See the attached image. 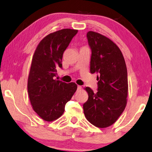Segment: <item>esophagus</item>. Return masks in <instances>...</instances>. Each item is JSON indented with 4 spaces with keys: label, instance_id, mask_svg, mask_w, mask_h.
Returning a JSON list of instances; mask_svg holds the SVG:
<instances>
[{
    "label": "esophagus",
    "instance_id": "esophagus-1",
    "mask_svg": "<svg viewBox=\"0 0 152 152\" xmlns=\"http://www.w3.org/2000/svg\"><path fill=\"white\" fill-rule=\"evenodd\" d=\"M81 88H82V87L78 85V86H77V89H78V90H81Z\"/></svg>",
    "mask_w": 152,
    "mask_h": 152
}]
</instances>
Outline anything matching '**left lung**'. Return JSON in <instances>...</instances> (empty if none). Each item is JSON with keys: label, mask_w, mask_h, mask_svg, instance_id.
Segmentation results:
<instances>
[{"label": "left lung", "mask_w": 152, "mask_h": 152, "mask_svg": "<svg viewBox=\"0 0 152 152\" xmlns=\"http://www.w3.org/2000/svg\"><path fill=\"white\" fill-rule=\"evenodd\" d=\"M91 49L90 72L97 74V91L85 89L88 99L83 104L89 122L99 128L113 124L125 109L128 95V76L123 55L110 38L89 31L86 34Z\"/></svg>", "instance_id": "8db88e82"}]
</instances>
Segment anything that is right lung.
I'll return each mask as SVG.
<instances>
[{"label":"right lung","instance_id":"right-lung-1","mask_svg":"<svg viewBox=\"0 0 152 152\" xmlns=\"http://www.w3.org/2000/svg\"><path fill=\"white\" fill-rule=\"evenodd\" d=\"M78 30L63 29L49 34L40 42L31 64L28 91L34 112L45 121H53L64 114L65 105L76 92V83L55 80L62 68V57Z\"/></svg>","mask_w":152,"mask_h":152}]
</instances>
